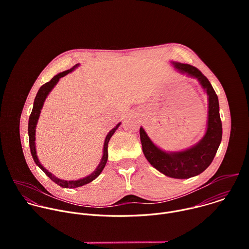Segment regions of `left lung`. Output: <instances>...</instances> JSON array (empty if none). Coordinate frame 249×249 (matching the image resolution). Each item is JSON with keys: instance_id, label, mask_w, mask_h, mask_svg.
I'll return each mask as SVG.
<instances>
[{"instance_id": "obj_1", "label": "left lung", "mask_w": 249, "mask_h": 249, "mask_svg": "<svg viewBox=\"0 0 249 249\" xmlns=\"http://www.w3.org/2000/svg\"><path fill=\"white\" fill-rule=\"evenodd\" d=\"M180 72L197 78L209 95L208 128L199 143L183 152L167 154L156 147L143 128H140L142 148L148 161L159 171L173 178H189L203 172L214 160L222 141L223 128L219 110V99L209 80L194 66L173 63Z\"/></svg>"}]
</instances>
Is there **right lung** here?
Returning <instances> with one entry per match:
<instances>
[{
  "label": "right lung",
  "mask_w": 249,
  "mask_h": 249,
  "mask_svg": "<svg viewBox=\"0 0 249 249\" xmlns=\"http://www.w3.org/2000/svg\"><path fill=\"white\" fill-rule=\"evenodd\" d=\"M78 65L74 66L73 68H71L70 70H67L65 71V72H62L58 75H56L55 77L52 78V80L46 84H44L38 90L36 96H35V99H34V103H33V108H32V111L30 113V116H29V120H28V138H29V148H30V153H31V156L35 161V163H36L42 170L43 172L49 177V178L55 182L56 184H58L59 186L63 187V188H76V187H80V186H83L85 184H88L89 182H91L93 179H95L96 177L101 173L102 169L104 168L105 164H106V161H107V159H108V151H107V148H108V142L110 140V138L112 137V135L114 134V132L116 131V129L119 127L120 123L116 125L115 128H113L109 133L108 135L106 136L105 138V142H104V147H103V156H102V160L98 165V167L95 169V171H93L90 175L85 177V178L83 179H80V180H71V181H67V180H62V179H59L57 178V177H55L52 173H50L49 171H47V169H45L41 163L39 162L38 159H37V156H36V150H35V127H36V123H37V120H38V117H39V114H40V110L42 108L43 106V102L46 98V96L48 95V93L51 91V89L54 88V86L58 83L59 79L66 76L67 74L71 73L72 71L77 67Z\"/></svg>",
  "instance_id": "right-lung-1"
}]
</instances>
